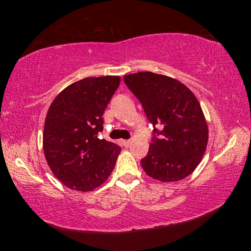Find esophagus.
<instances>
[{"mask_svg": "<svg viewBox=\"0 0 251 251\" xmlns=\"http://www.w3.org/2000/svg\"><path fill=\"white\" fill-rule=\"evenodd\" d=\"M121 144H122V146H124V147H129L131 142L129 141V139H123V141H121Z\"/></svg>", "mask_w": 251, "mask_h": 251, "instance_id": "34e87169", "label": "esophagus"}]
</instances>
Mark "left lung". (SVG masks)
Wrapping results in <instances>:
<instances>
[{"label": "left lung", "mask_w": 251, "mask_h": 251, "mask_svg": "<svg viewBox=\"0 0 251 251\" xmlns=\"http://www.w3.org/2000/svg\"><path fill=\"white\" fill-rule=\"evenodd\" d=\"M124 82L154 126L150 151L141 160L144 171L165 182L189 176L208 143V126L196 96L179 80L151 72L125 75Z\"/></svg>", "instance_id": "8db88e82"}]
</instances>
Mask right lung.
Segmentation results:
<instances>
[{
  "label": "right lung",
  "instance_id": "add662e5",
  "mask_svg": "<svg viewBox=\"0 0 251 251\" xmlns=\"http://www.w3.org/2000/svg\"><path fill=\"white\" fill-rule=\"evenodd\" d=\"M120 82V76L83 78L63 90L50 106L44 155L54 175L69 188L94 190L115 167L121 147L99 135L106 106Z\"/></svg>",
  "mask_w": 251,
  "mask_h": 251
}]
</instances>
